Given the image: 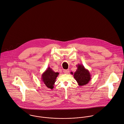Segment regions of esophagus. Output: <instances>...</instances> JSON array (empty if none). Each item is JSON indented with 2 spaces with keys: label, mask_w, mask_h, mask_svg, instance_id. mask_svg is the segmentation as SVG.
Segmentation results:
<instances>
[{
  "label": "esophagus",
  "mask_w": 124,
  "mask_h": 124,
  "mask_svg": "<svg viewBox=\"0 0 124 124\" xmlns=\"http://www.w3.org/2000/svg\"><path fill=\"white\" fill-rule=\"evenodd\" d=\"M69 70H63V72L65 73V74H68L69 73Z\"/></svg>",
  "instance_id": "esophagus-1"
}]
</instances>
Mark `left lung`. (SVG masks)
Instances as JSON below:
<instances>
[{
    "mask_svg": "<svg viewBox=\"0 0 124 124\" xmlns=\"http://www.w3.org/2000/svg\"><path fill=\"white\" fill-rule=\"evenodd\" d=\"M76 66L77 69L73 74L74 78L79 86L87 85L91 78L90 72L82 64H78Z\"/></svg>",
    "mask_w": 124,
    "mask_h": 124,
    "instance_id": "obj_1",
    "label": "left lung"
}]
</instances>
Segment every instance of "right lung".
I'll use <instances>...</instances> for the list:
<instances>
[{
  "label": "right lung",
  "instance_id": "obj_1",
  "mask_svg": "<svg viewBox=\"0 0 124 124\" xmlns=\"http://www.w3.org/2000/svg\"><path fill=\"white\" fill-rule=\"evenodd\" d=\"M58 75V72H55L52 69L49 67L41 75V80L47 87L52 89L54 88L56 77Z\"/></svg>",
  "mask_w": 124,
  "mask_h": 124
}]
</instances>
